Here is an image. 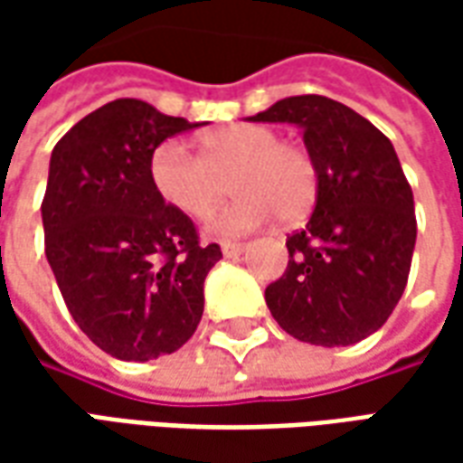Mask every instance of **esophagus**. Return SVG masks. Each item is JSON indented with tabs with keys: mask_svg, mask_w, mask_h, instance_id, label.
Returning <instances> with one entry per match:
<instances>
[{
	"mask_svg": "<svg viewBox=\"0 0 463 463\" xmlns=\"http://www.w3.org/2000/svg\"><path fill=\"white\" fill-rule=\"evenodd\" d=\"M222 248V255H228V258H232V255H241L242 250H245V242H231V241H225L221 245Z\"/></svg>",
	"mask_w": 463,
	"mask_h": 463,
	"instance_id": "34e87169",
	"label": "esophagus"
}]
</instances>
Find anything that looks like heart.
Here are the masks:
<instances>
[{
    "instance_id": "heart-1",
    "label": "heart",
    "mask_w": 463,
    "mask_h": 463,
    "mask_svg": "<svg viewBox=\"0 0 463 463\" xmlns=\"http://www.w3.org/2000/svg\"><path fill=\"white\" fill-rule=\"evenodd\" d=\"M156 193L185 218L201 221L225 198L235 201L208 221L213 235H242L275 218L298 221L317 195V168L300 146L282 143L268 126L238 123L198 138V156L178 141L161 143L148 163Z\"/></svg>"
}]
</instances>
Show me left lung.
<instances>
[{
    "instance_id": "1",
    "label": "left lung",
    "mask_w": 463,
    "mask_h": 463,
    "mask_svg": "<svg viewBox=\"0 0 463 463\" xmlns=\"http://www.w3.org/2000/svg\"><path fill=\"white\" fill-rule=\"evenodd\" d=\"M250 121L298 123L317 168V201L288 235V270L265 302L295 340L345 347L377 332L407 288L414 195L377 126L327 96L282 99Z\"/></svg>"
}]
</instances>
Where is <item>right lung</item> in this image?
Listing matches in <instances>:
<instances>
[{"mask_svg": "<svg viewBox=\"0 0 463 463\" xmlns=\"http://www.w3.org/2000/svg\"><path fill=\"white\" fill-rule=\"evenodd\" d=\"M201 123L116 99L52 151L42 201L46 260L66 307L96 347L126 362L171 354L203 317V282L221 245L156 193L148 173L165 138Z\"/></svg>", "mask_w": 463, "mask_h": 463, "instance_id": "right-lung-1", "label": "right lung"}]
</instances>
